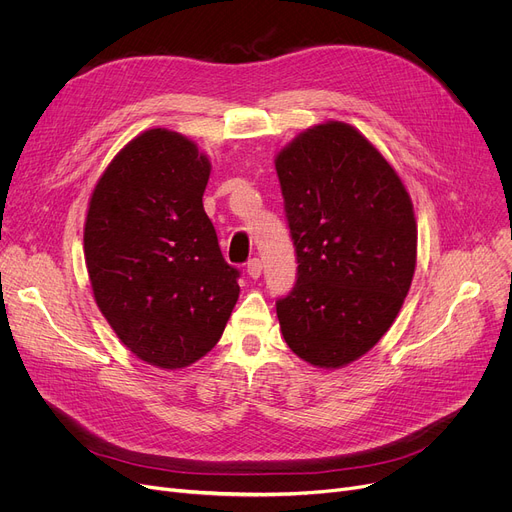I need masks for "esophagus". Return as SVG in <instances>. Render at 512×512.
<instances>
[{
	"label": "esophagus",
	"instance_id": "1",
	"mask_svg": "<svg viewBox=\"0 0 512 512\" xmlns=\"http://www.w3.org/2000/svg\"><path fill=\"white\" fill-rule=\"evenodd\" d=\"M261 270H263V263H261V259H257V257L247 263V274H249V278H253V280H257V278L261 276Z\"/></svg>",
	"mask_w": 512,
	"mask_h": 512
}]
</instances>
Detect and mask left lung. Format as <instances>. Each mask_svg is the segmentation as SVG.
<instances>
[{"instance_id":"left-lung-1","label":"left lung","mask_w":512,"mask_h":512,"mask_svg":"<svg viewBox=\"0 0 512 512\" xmlns=\"http://www.w3.org/2000/svg\"><path fill=\"white\" fill-rule=\"evenodd\" d=\"M297 284L276 301L294 355L338 369L380 342L413 282L417 222L396 170L344 122L307 128L276 155Z\"/></svg>"}]
</instances>
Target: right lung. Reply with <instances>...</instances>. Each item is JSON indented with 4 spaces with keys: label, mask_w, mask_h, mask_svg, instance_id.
Returning a JSON list of instances; mask_svg holds the SVG:
<instances>
[{
    "label": "right lung",
    "mask_w": 512,
    "mask_h": 512,
    "mask_svg": "<svg viewBox=\"0 0 512 512\" xmlns=\"http://www.w3.org/2000/svg\"><path fill=\"white\" fill-rule=\"evenodd\" d=\"M209 172L191 139L151 128L112 159L89 201L95 303L128 351L159 369L207 355L238 301L240 272L203 209Z\"/></svg>",
    "instance_id": "obj_1"
}]
</instances>
